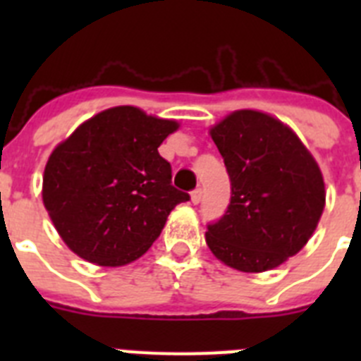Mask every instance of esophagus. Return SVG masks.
<instances>
[{"label":"esophagus","instance_id":"1","mask_svg":"<svg viewBox=\"0 0 361 361\" xmlns=\"http://www.w3.org/2000/svg\"><path fill=\"white\" fill-rule=\"evenodd\" d=\"M200 199H202V190H200V188H197V190L191 191V202L199 204Z\"/></svg>","mask_w":361,"mask_h":361}]
</instances>
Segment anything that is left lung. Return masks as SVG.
I'll return each mask as SVG.
<instances>
[{"label": "left lung", "instance_id": "left-lung-1", "mask_svg": "<svg viewBox=\"0 0 361 361\" xmlns=\"http://www.w3.org/2000/svg\"><path fill=\"white\" fill-rule=\"evenodd\" d=\"M231 180L226 213L206 242L220 262L262 273L298 253L325 206L317 161L289 126L257 110H238L212 128Z\"/></svg>", "mask_w": 361, "mask_h": 361}]
</instances>
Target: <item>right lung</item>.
I'll use <instances>...</instances> for the list:
<instances>
[{"label":"right lung","instance_id":"add662e5","mask_svg":"<svg viewBox=\"0 0 361 361\" xmlns=\"http://www.w3.org/2000/svg\"><path fill=\"white\" fill-rule=\"evenodd\" d=\"M175 121L116 106L82 123L44 166L43 204L65 244L97 266H124L157 240L190 195L171 184L159 146Z\"/></svg>","mask_w":361,"mask_h":361}]
</instances>
